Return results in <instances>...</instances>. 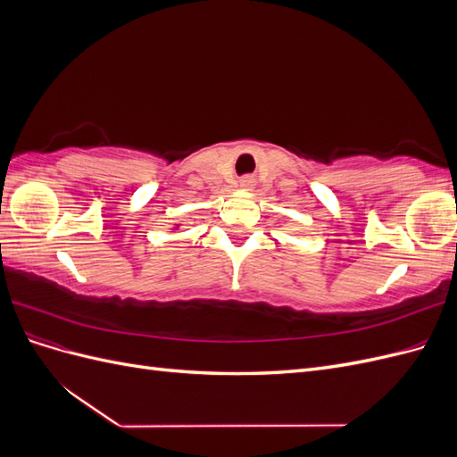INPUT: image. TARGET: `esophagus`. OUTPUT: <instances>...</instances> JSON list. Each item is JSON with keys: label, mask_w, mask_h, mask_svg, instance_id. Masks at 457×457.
I'll list each match as a JSON object with an SVG mask.
<instances>
[{"label": "esophagus", "mask_w": 457, "mask_h": 457, "mask_svg": "<svg viewBox=\"0 0 457 457\" xmlns=\"http://www.w3.org/2000/svg\"><path fill=\"white\" fill-rule=\"evenodd\" d=\"M252 183H253V181H252V177H244L242 181H240V187H244V188H250V187H252Z\"/></svg>", "instance_id": "obj_1"}]
</instances>
